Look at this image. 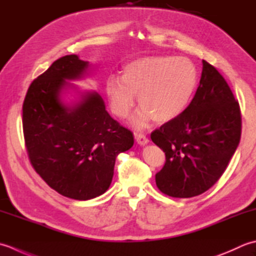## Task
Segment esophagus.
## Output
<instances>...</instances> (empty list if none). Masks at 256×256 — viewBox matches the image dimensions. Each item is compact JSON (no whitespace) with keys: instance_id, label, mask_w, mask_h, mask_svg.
Segmentation results:
<instances>
[{"instance_id":"34e87169","label":"esophagus","mask_w":256,"mask_h":256,"mask_svg":"<svg viewBox=\"0 0 256 256\" xmlns=\"http://www.w3.org/2000/svg\"><path fill=\"white\" fill-rule=\"evenodd\" d=\"M134 138H136V142H137L140 146H144L149 142L148 138L146 137V134H134Z\"/></svg>"}]
</instances>
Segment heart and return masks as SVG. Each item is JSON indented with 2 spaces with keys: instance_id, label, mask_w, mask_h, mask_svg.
I'll return each mask as SVG.
<instances>
[{
  "instance_id": "heart-1",
  "label": "heart",
  "mask_w": 256,
  "mask_h": 256,
  "mask_svg": "<svg viewBox=\"0 0 256 256\" xmlns=\"http://www.w3.org/2000/svg\"><path fill=\"white\" fill-rule=\"evenodd\" d=\"M199 80L191 60L182 56L154 55L140 57L124 65L122 77L110 75L105 90L112 112L126 118L138 95L140 107L132 118L136 128L147 127L156 119L168 122L184 112Z\"/></svg>"
}]
</instances>
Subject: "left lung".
<instances>
[{
    "instance_id": "obj_1",
    "label": "left lung",
    "mask_w": 256,
    "mask_h": 256,
    "mask_svg": "<svg viewBox=\"0 0 256 256\" xmlns=\"http://www.w3.org/2000/svg\"><path fill=\"white\" fill-rule=\"evenodd\" d=\"M200 85L184 112L151 134L166 164L156 174L162 194L191 198L221 178L241 138V112L223 76L202 60Z\"/></svg>"
}]
</instances>
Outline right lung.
Instances as JSON below:
<instances>
[{"instance_id": "add662e5", "label": "right lung", "mask_w": 256, "mask_h": 256, "mask_svg": "<svg viewBox=\"0 0 256 256\" xmlns=\"http://www.w3.org/2000/svg\"><path fill=\"white\" fill-rule=\"evenodd\" d=\"M90 62L66 55L30 84L23 104L26 150L35 171L52 189L74 200L108 190L117 156L134 144L129 129L110 117L96 92L67 105L62 94L87 74Z\"/></svg>"}]
</instances>
